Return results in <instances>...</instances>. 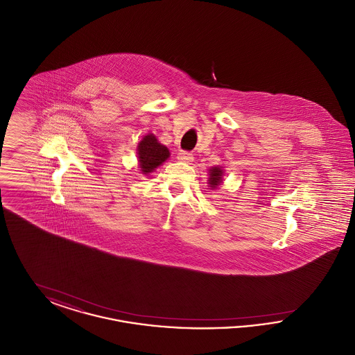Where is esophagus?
Wrapping results in <instances>:
<instances>
[{"mask_svg":"<svg viewBox=\"0 0 355 355\" xmlns=\"http://www.w3.org/2000/svg\"><path fill=\"white\" fill-rule=\"evenodd\" d=\"M177 158L181 161V162H186V164H190V162H193V159H194V157H193V154L189 152H180L178 153V155H177Z\"/></svg>","mask_w":355,"mask_h":355,"instance_id":"1","label":"esophagus"}]
</instances>
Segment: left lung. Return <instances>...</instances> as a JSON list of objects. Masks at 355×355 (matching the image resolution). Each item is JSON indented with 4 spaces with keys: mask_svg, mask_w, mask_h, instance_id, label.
<instances>
[{
    "mask_svg": "<svg viewBox=\"0 0 355 355\" xmlns=\"http://www.w3.org/2000/svg\"><path fill=\"white\" fill-rule=\"evenodd\" d=\"M223 170L220 166H214L209 170V185L211 189H217L222 184Z\"/></svg>",
    "mask_w": 355,
    "mask_h": 355,
    "instance_id": "obj_1",
    "label": "left lung"
}]
</instances>
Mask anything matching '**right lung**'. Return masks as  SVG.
<instances>
[{
	"label": "right lung",
	"mask_w": 355,
	"mask_h": 355,
	"mask_svg": "<svg viewBox=\"0 0 355 355\" xmlns=\"http://www.w3.org/2000/svg\"><path fill=\"white\" fill-rule=\"evenodd\" d=\"M138 162L142 174H149L170 157L169 149L159 144L154 135H146L138 144Z\"/></svg>",
	"instance_id": "right-lung-1"
}]
</instances>
